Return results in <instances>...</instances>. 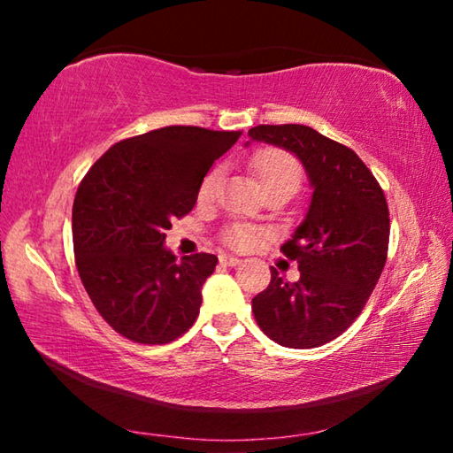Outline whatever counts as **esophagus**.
Returning a JSON list of instances; mask_svg holds the SVG:
<instances>
[{
	"label": "esophagus",
	"instance_id": "obj_1",
	"mask_svg": "<svg viewBox=\"0 0 453 453\" xmlns=\"http://www.w3.org/2000/svg\"><path fill=\"white\" fill-rule=\"evenodd\" d=\"M240 262H242V259L235 257V256H227V254H221L219 256V264L221 265H237Z\"/></svg>",
	"mask_w": 453,
	"mask_h": 453
}]
</instances>
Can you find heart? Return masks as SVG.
<instances>
[{
	"label": "heart",
	"instance_id": "heart-1",
	"mask_svg": "<svg viewBox=\"0 0 453 453\" xmlns=\"http://www.w3.org/2000/svg\"><path fill=\"white\" fill-rule=\"evenodd\" d=\"M251 172L257 175L262 181L264 189H272L278 186L294 188L297 189L302 183V165L297 162L296 156L281 148H262L257 150L254 156L250 157ZM219 183V167H213L203 175L197 188V199L199 202H210L216 196ZM257 229L248 224H232L224 229L221 240L226 245L234 250H245L254 245L257 240Z\"/></svg>",
	"mask_w": 453,
	"mask_h": 453
}]
</instances>
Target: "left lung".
Instances as JSON below:
<instances>
[{
  "instance_id": "8db88e82",
  "label": "left lung",
  "mask_w": 453,
  "mask_h": 453,
  "mask_svg": "<svg viewBox=\"0 0 453 453\" xmlns=\"http://www.w3.org/2000/svg\"><path fill=\"white\" fill-rule=\"evenodd\" d=\"M248 135L296 153L313 188L308 216L281 245L300 280L289 283L272 267L270 286L251 300V311L280 346L319 348L354 324L386 265V196L354 150L308 126H256Z\"/></svg>"
}]
</instances>
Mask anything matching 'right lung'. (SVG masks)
Listing matches in <instances>:
<instances>
[{"mask_svg": "<svg viewBox=\"0 0 453 453\" xmlns=\"http://www.w3.org/2000/svg\"><path fill=\"white\" fill-rule=\"evenodd\" d=\"M242 132L170 126L111 145L81 180L72 227L78 273L107 324L135 343L178 340L202 305L213 254L175 259L164 248L173 218Z\"/></svg>", "mask_w": 453, "mask_h": 453, "instance_id": "add662e5", "label": "right lung"}]
</instances>
